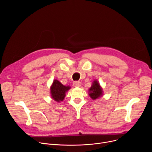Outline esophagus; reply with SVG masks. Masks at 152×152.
Listing matches in <instances>:
<instances>
[{"mask_svg": "<svg viewBox=\"0 0 152 152\" xmlns=\"http://www.w3.org/2000/svg\"><path fill=\"white\" fill-rule=\"evenodd\" d=\"M73 85L75 87H79L81 86V83L80 81H75L73 83Z\"/></svg>", "mask_w": 152, "mask_h": 152, "instance_id": "1", "label": "esophagus"}]
</instances>
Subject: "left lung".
<instances>
[{"mask_svg":"<svg viewBox=\"0 0 152 152\" xmlns=\"http://www.w3.org/2000/svg\"><path fill=\"white\" fill-rule=\"evenodd\" d=\"M88 92L90 97L94 100L99 99L100 97H102L103 95L102 87L97 79H95V80L93 81L92 84L89 89Z\"/></svg>","mask_w":152,"mask_h":152,"instance_id":"1","label":"left lung"}]
</instances>
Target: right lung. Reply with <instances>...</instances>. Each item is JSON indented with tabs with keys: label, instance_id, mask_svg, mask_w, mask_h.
Segmentation results:
<instances>
[{
	"label": "right lung",
	"instance_id": "right-lung-1",
	"mask_svg": "<svg viewBox=\"0 0 152 152\" xmlns=\"http://www.w3.org/2000/svg\"><path fill=\"white\" fill-rule=\"evenodd\" d=\"M70 89L69 86H64L57 79H54L50 88L51 98L56 102H61L65 99L66 92Z\"/></svg>",
	"mask_w": 152,
	"mask_h": 152
}]
</instances>
